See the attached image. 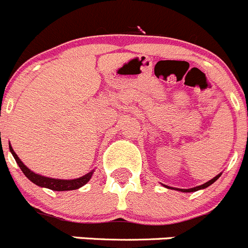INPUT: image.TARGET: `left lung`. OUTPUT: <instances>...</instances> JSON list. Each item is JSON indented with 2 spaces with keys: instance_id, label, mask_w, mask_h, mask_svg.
I'll list each match as a JSON object with an SVG mask.
<instances>
[{
  "instance_id": "obj_1",
  "label": "left lung",
  "mask_w": 248,
  "mask_h": 248,
  "mask_svg": "<svg viewBox=\"0 0 248 248\" xmlns=\"http://www.w3.org/2000/svg\"><path fill=\"white\" fill-rule=\"evenodd\" d=\"M220 175H222V172H220V173H218V175L216 176V177H213L212 180H210V181H208V182L204 183V185H202V186H198V187H194V188H189V189H180V188H172V187H169V186H165V185H164V187L169 188V189H175V190H178V192H183V193L197 192V190H200V189H205V188H207L208 186H211V185H212V183H215L216 181H217L218 178L220 177Z\"/></svg>"
}]
</instances>
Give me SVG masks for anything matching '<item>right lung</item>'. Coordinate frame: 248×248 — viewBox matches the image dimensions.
Instances as JSON below:
<instances>
[{
  "mask_svg": "<svg viewBox=\"0 0 248 248\" xmlns=\"http://www.w3.org/2000/svg\"><path fill=\"white\" fill-rule=\"evenodd\" d=\"M9 151L13 154L14 159H16V164L19 165V168L21 169V171L24 172V175L29 178L32 183H35L38 187L48 188V189L56 190V192H65V190H75L78 188L83 187L84 185H87L89 182V180L92 178L94 170H92L90 172H88L87 175L82 176L79 178H73V180H60V178H51L46 177V176H42L40 173H36L33 171H31L23 161L19 159V156L16 155V153L14 152V149L12 148L11 143H9Z\"/></svg>",
  "mask_w": 248,
  "mask_h": 248,
  "instance_id": "add662e5",
  "label": "right lung"
}]
</instances>
